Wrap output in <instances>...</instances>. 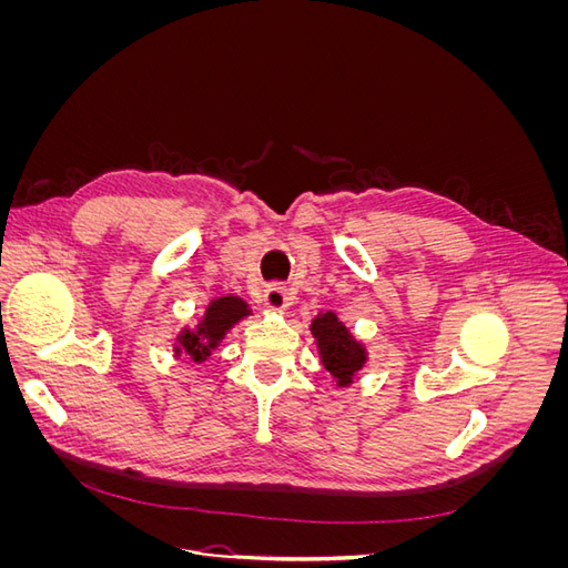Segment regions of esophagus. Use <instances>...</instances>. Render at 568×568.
I'll return each instance as SVG.
<instances>
[{"instance_id":"1","label":"esophagus","mask_w":568,"mask_h":568,"mask_svg":"<svg viewBox=\"0 0 568 568\" xmlns=\"http://www.w3.org/2000/svg\"><path fill=\"white\" fill-rule=\"evenodd\" d=\"M265 305L270 307L272 313H282L291 305V296H288V288L282 284H270L265 288Z\"/></svg>"}]
</instances>
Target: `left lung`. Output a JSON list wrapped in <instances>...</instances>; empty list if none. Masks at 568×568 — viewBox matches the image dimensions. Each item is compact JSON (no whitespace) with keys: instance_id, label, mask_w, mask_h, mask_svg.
Wrapping results in <instances>:
<instances>
[{"instance_id":"8db88e82","label":"left lung","mask_w":568,"mask_h":568,"mask_svg":"<svg viewBox=\"0 0 568 568\" xmlns=\"http://www.w3.org/2000/svg\"><path fill=\"white\" fill-rule=\"evenodd\" d=\"M322 367L334 376L338 388H346L367 363V348L359 343L336 313H320L311 324Z\"/></svg>"}]
</instances>
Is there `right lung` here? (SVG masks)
<instances>
[{"label":"right lung","instance_id":"1","mask_svg":"<svg viewBox=\"0 0 568 568\" xmlns=\"http://www.w3.org/2000/svg\"><path fill=\"white\" fill-rule=\"evenodd\" d=\"M251 315V307L244 298L239 296H220L213 298L205 307L203 317L194 329H184L175 338V357H189L192 363H203L209 359L213 351H217L220 341L227 336V332L236 322Z\"/></svg>","mask_w":568,"mask_h":568}]
</instances>
